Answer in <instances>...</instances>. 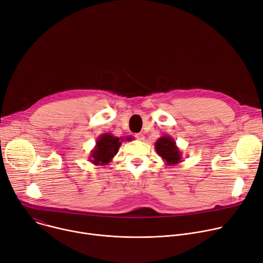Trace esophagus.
<instances>
[{"mask_svg": "<svg viewBox=\"0 0 263 263\" xmlns=\"http://www.w3.org/2000/svg\"><path fill=\"white\" fill-rule=\"evenodd\" d=\"M135 137H136V139L137 140H139V141H143L144 140V135L143 134H141V133H139V134H136L135 135Z\"/></svg>", "mask_w": 263, "mask_h": 263, "instance_id": "1", "label": "esophagus"}]
</instances>
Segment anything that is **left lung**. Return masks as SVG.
Instances as JSON below:
<instances>
[{"mask_svg":"<svg viewBox=\"0 0 263 263\" xmlns=\"http://www.w3.org/2000/svg\"><path fill=\"white\" fill-rule=\"evenodd\" d=\"M157 154L162 158L166 165H176L182 161V153L170 135L160 137L155 143Z\"/></svg>","mask_w":263,"mask_h":263,"instance_id":"1","label":"left lung"}]
</instances>
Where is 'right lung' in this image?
<instances>
[{
    "label": "right lung",
    "mask_w": 263,
    "mask_h": 263,
    "mask_svg": "<svg viewBox=\"0 0 263 263\" xmlns=\"http://www.w3.org/2000/svg\"><path fill=\"white\" fill-rule=\"evenodd\" d=\"M133 137H115L112 134L106 133L98 137L96 146L91 149L88 160L95 165H106L119 152L123 141H132Z\"/></svg>",
    "instance_id": "add662e5"
}]
</instances>
